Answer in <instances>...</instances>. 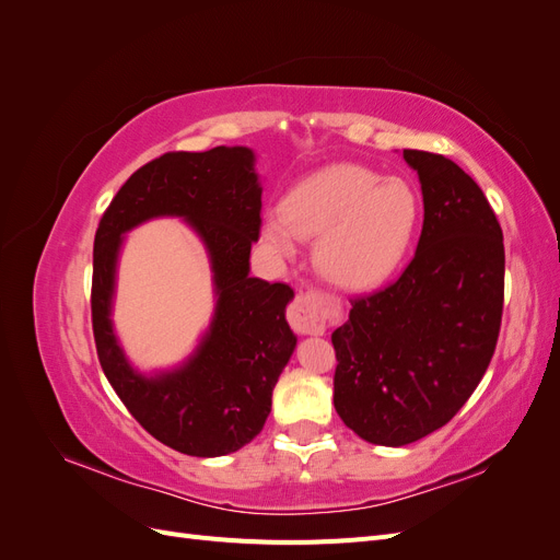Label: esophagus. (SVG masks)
<instances>
[{
    "mask_svg": "<svg viewBox=\"0 0 560 560\" xmlns=\"http://www.w3.org/2000/svg\"><path fill=\"white\" fill-rule=\"evenodd\" d=\"M287 319L296 334L313 336L322 334L327 327V301L317 292H301L287 311Z\"/></svg>",
    "mask_w": 560,
    "mask_h": 560,
    "instance_id": "obj_1",
    "label": "esophagus"
}]
</instances>
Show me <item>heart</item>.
Segmentation results:
<instances>
[{
    "instance_id": "1",
    "label": "heart",
    "mask_w": 560,
    "mask_h": 560,
    "mask_svg": "<svg viewBox=\"0 0 560 560\" xmlns=\"http://www.w3.org/2000/svg\"><path fill=\"white\" fill-rule=\"evenodd\" d=\"M420 222V200L401 177L336 163L296 182L282 210L261 219V238L292 254L296 238H317L315 266L343 290H369L395 273Z\"/></svg>"
}]
</instances>
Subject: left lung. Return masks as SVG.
<instances>
[{"label":"left lung","mask_w":560,"mask_h":560,"mask_svg":"<svg viewBox=\"0 0 560 560\" xmlns=\"http://www.w3.org/2000/svg\"><path fill=\"white\" fill-rule=\"evenodd\" d=\"M422 231L397 282L352 301L336 350L334 406L364 442L406 446L444 428L483 378L504 301L502 229L479 184L442 154L404 149Z\"/></svg>","instance_id":"obj_1"}]
</instances>
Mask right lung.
I'll use <instances>...</instances> for the list:
<instances>
[{
	"instance_id": "1",
	"label": "right lung",
	"mask_w": 560,
	"mask_h": 560,
	"mask_svg": "<svg viewBox=\"0 0 560 560\" xmlns=\"http://www.w3.org/2000/svg\"><path fill=\"white\" fill-rule=\"evenodd\" d=\"M254 161L249 147L163 154L128 177L95 233L91 311L100 364L151 436L196 457L235 453L261 432L273 387L296 348L284 317L292 287L249 278V249L261 226ZM159 215L184 218L207 247L215 313L182 365L142 375L113 331L115 268L125 233Z\"/></svg>"
}]
</instances>
